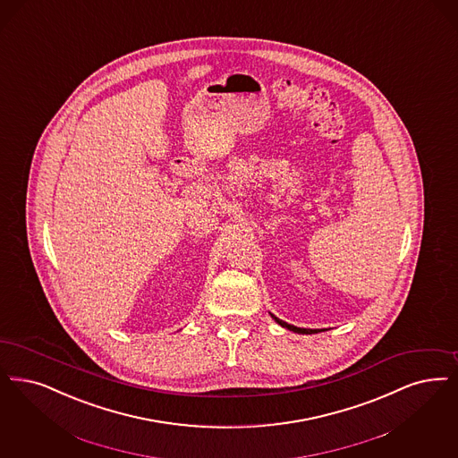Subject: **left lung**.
Returning <instances> with one entry per match:
<instances>
[{"label":"left lung","mask_w":458,"mask_h":458,"mask_svg":"<svg viewBox=\"0 0 458 458\" xmlns=\"http://www.w3.org/2000/svg\"><path fill=\"white\" fill-rule=\"evenodd\" d=\"M271 317L275 318L276 322L281 326V327H284V329L288 330H293V332H296V334H315L317 332V329H301V327H294V326H292V324H286V322H283V320H279L277 317H275L273 313H271Z\"/></svg>","instance_id":"obj_1"}]
</instances>
